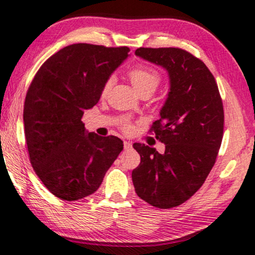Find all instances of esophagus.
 Segmentation results:
<instances>
[{
    "instance_id": "34e87169",
    "label": "esophagus",
    "mask_w": 255,
    "mask_h": 255,
    "mask_svg": "<svg viewBox=\"0 0 255 255\" xmlns=\"http://www.w3.org/2000/svg\"><path fill=\"white\" fill-rule=\"evenodd\" d=\"M124 146H125V149L126 150H130V149H132V144L129 142V140H125L124 142Z\"/></svg>"
}]
</instances>
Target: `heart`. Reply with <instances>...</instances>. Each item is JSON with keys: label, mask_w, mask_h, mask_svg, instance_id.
<instances>
[{"label": "heart", "mask_w": 255, "mask_h": 255, "mask_svg": "<svg viewBox=\"0 0 255 255\" xmlns=\"http://www.w3.org/2000/svg\"><path fill=\"white\" fill-rule=\"evenodd\" d=\"M128 79L139 96H143V95H152L161 82V77L159 74V72L155 71L154 68L145 66L131 68L128 72ZM112 83L113 78H109L106 80L103 87H102V96L105 97L109 94V91L112 87ZM123 128L126 131L132 130V126L129 123H124Z\"/></svg>", "instance_id": "1"}]
</instances>
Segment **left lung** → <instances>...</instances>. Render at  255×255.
<instances>
[{
	"mask_svg": "<svg viewBox=\"0 0 255 255\" xmlns=\"http://www.w3.org/2000/svg\"><path fill=\"white\" fill-rule=\"evenodd\" d=\"M135 54L165 67L170 79L160 119L149 130L165 152L134 143L140 162L131 173L139 198L166 210L195 195L214 166L223 137L222 98L211 71L184 49L138 48Z\"/></svg>",
	"mask_w": 255,
	"mask_h": 255,
	"instance_id": "obj_1",
	"label": "left lung"
}]
</instances>
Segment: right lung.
Masks as SVG:
<instances>
[{"label": "right lung", "instance_id": "add662e5", "mask_svg": "<svg viewBox=\"0 0 255 255\" xmlns=\"http://www.w3.org/2000/svg\"><path fill=\"white\" fill-rule=\"evenodd\" d=\"M129 51L67 45L49 57L30 82L24 104L29 161L57 198L73 201L94 193L124 149L117 136L86 134L81 119L100 101L104 82Z\"/></svg>", "mask_w": 255, "mask_h": 255}]
</instances>
